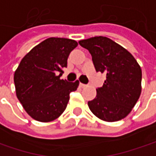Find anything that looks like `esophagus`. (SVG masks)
Returning <instances> with one entry per match:
<instances>
[{"mask_svg": "<svg viewBox=\"0 0 156 156\" xmlns=\"http://www.w3.org/2000/svg\"><path fill=\"white\" fill-rule=\"evenodd\" d=\"M79 85H80V87H81V88H85V87H87V85H85V84H82V83H80Z\"/></svg>", "mask_w": 156, "mask_h": 156, "instance_id": "obj_1", "label": "esophagus"}]
</instances>
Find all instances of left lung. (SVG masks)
<instances>
[{
    "label": "left lung",
    "mask_w": 156,
    "mask_h": 156,
    "mask_svg": "<svg viewBox=\"0 0 156 156\" xmlns=\"http://www.w3.org/2000/svg\"><path fill=\"white\" fill-rule=\"evenodd\" d=\"M88 50L96 71L105 72L103 86L96 89V98L88 101L91 112L98 119L114 122L126 117L141 92V69L133 55L105 37L80 40Z\"/></svg>",
    "instance_id": "1"
}]
</instances>
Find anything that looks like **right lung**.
Masks as SVG:
<instances>
[{
    "label": "right lung",
    "instance_id": "right-lung-1",
    "mask_svg": "<svg viewBox=\"0 0 156 156\" xmlns=\"http://www.w3.org/2000/svg\"><path fill=\"white\" fill-rule=\"evenodd\" d=\"M78 46L75 40L50 37L37 44L24 57L15 71L16 97L31 118L50 122L65 110L70 93L79 82L60 79L67 59Z\"/></svg>",
    "mask_w": 156,
    "mask_h": 156
}]
</instances>
